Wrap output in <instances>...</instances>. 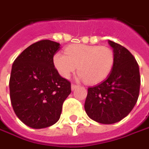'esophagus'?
Instances as JSON below:
<instances>
[{"label": "esophagus", "mask_w": 149, "mask_h": 149, "mask_svg": "<svg viewBox=\"0 0 149 149\" xmlns=\"http://www.w3.org/2000/svg\"><path fill=\"white\" fill-rule=\"evenodd\" d=\"M76 88H77V85H75V84H72V85H71V89H72V91H74Z\"/></svg>", "instance_id": "obj_1"}]
</instances>
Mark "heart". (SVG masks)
<instances>
[{
	"mask_svg": "<svg viewBox=\"0 0 149 149\" xmlns=\"http://www.w3.org/2000/svg\"><path fill=\"white\" fill-rule=\"evenodd\" d=\"M53 62L62 77L68 78L77 66L79 78L90 84H97L111 72L114 54L108 47L77 44L67 47L65 54H55Z\"/></svg>",
	"mask_w": 149,
	"mask_h": 149,
	"instance_id": "b5f03b06",
	"label": "heart"
}]
</instances>
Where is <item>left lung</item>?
I'll list each match as a JSON object with an SVG mask.
<instances>
[{
    "label": "left lung",
    "mask_w": 149,
    "mask_h": 149,
    "mask_svg": "<svg viewBox=\"0 0 149 149\" xmlns=\"http://www.w3.org/2000/svg\"><path fill=\"white\" fill-rule=\"evenodd\" d=\"M114 64L108 78L88 88L85 110L88 117L102 124L120 121L131 112L139 94L140 76L137 62L122 45L109 40Z\"/></svg>",
    "instance_id": "8db88e82"
}]
</instances>
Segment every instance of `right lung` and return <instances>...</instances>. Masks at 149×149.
<instances>
[{"label":"right lung","mask_w":149,"mask_h":149,"mask_svg":"<svg viewBox=\"0 0 149 149\" xmlns=\"http://www.w3.org/2000/svg\"><path fill=\"white\" fill-rule=\"evenodd\" d=\"M60 44L42 40L28 46L14 62L10 78V95L16 116L34 129L55 124L71 83L58 74L53 58Z\"/></svg>","instance_id":"add662e5"}]
</instances>
